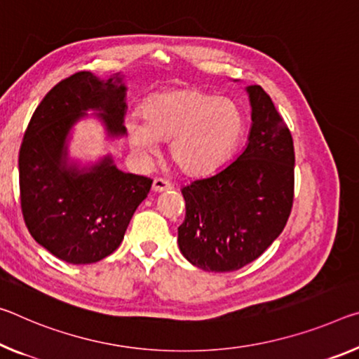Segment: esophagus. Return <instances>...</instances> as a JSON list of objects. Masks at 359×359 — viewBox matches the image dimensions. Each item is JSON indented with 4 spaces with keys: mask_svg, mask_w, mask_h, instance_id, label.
Returning a JSON list of instances; mask_svg holds the SVG:
<instances>
[{
    "mask_svg": "<svg viewBox=\"0 0 359 359\" xmlns=\"http://www.w3.org/2000/svg\"><path fill=\"white\" fill-rule=\"evenodd\" d=\"M170 189H172V187H170V184H169V182H166V180H163V179H155V180H153V185H151V190L153 191L161 193V191H168Z\"/></svg>",
    "mask_w": 359,
    "mask_h": 359,
    "instance_id": "obj_1",
    "label": "esophagus"
}]
</instances>
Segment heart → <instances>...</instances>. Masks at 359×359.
I'll use <instances>...</instances> for the list:
<instances>
[{"mask_svg": "<svg viewBox=\"0 0 359 359\" xmlns=\"http://www.w3.org/2000/svg\"><path fill=\"white\" fill-rule=\"evenodd\" d=\"M135 151L153 155L159 140H169V158L191 177L219 169L240 145L246 130L241 105L201 89L153 94L142 105V118L124 121Z\"/></svg>", "mask_w": 359, "mask_h": 359, "instance_id": "b5f03b06", "label": "heart"}]
</instances>
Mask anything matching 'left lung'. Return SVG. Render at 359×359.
Instances as JSON below:
<instances>
[{
  "instance_id": "1",
  "label": "left lung",
  "mask_w": 359,
  "mask_h": 359,
  "mask_svg": "<svg viewBox=\"0 0 359 359\" xmlns=\"http://www.w3.org/2000/svg\"><path fill=\"white\" fill-rule=\"evenodd\" d=\"M251 130L246 149L229 166L182 189L185 220L179 248L204 271H235L281 235L294 200V144L270 95L246 88Z\"/></svg>"
}]
</instances>
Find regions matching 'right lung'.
Instances as JSON below:
<instances>
[{
    "label": "right lung",
    "mask_w": 359,
    "mask_h": 359,
    "mask_svg": "<svg viewBox=\"0 0 359 359\" xmlns=\"http://www.w3.org/2000/svg\"><path fill=\"white\" fill-rule=\"evenodd\" d=\"M123 79L121 73L100 79L90 72L62 79L36 107L19 151L27 229L38 244L73 265L116 251L151 189V179L123 172L111 155L88 164L70 158L72 130L84 118H97L108 139L126 135Z\"/></svg>",
    "instance_id": "add662e5"
}]
</instances>
